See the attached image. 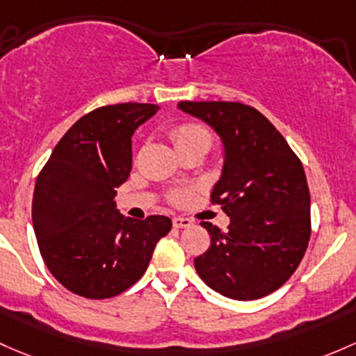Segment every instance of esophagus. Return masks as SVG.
Masks as SVG:
<instances>
[{
  "instance_id": "esophagus-1",
  "label": "esophagus",
  "mask_w": 356,
  "mask_h": 356,
  "mask_svg": "<svg viewBox=\"0 0 356 356\" xmlns=\"http://www.w3.org/2000/svg\"><path fill=\"white\" fill-rule=\"evenodd\" d=\"M172 225L175 228H189L193 225V220L184 218V216H174V218H172Z\"/></svg>"
}]
</instances>
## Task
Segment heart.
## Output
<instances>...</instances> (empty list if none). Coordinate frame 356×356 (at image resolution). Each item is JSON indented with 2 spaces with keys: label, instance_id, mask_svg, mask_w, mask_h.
<instances>
[{
  "label": "heart",
  "instance_id": "obj_1",
  "mask_svg": "<svg viewBox=\"0 0 356 356\" xmlns=\"http://www.w3.org/2000/svg\"><path fill=\"white\" fill-rule=\"evenodd\" d=\"M194 136H208L207 129L201 128L200 124H182L179 126V128H175L172 131V140H174L175 145L182 143V141L189 140V138H194ZM189 191L188 189H181V191H175V193H172L170 200L174 201V203H182V201H186L189 197Z\"/></svg>",
  "mask_w": 356,
  "mask_h": 356
}]
</instances>
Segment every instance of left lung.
I'll list each match as a JSON object with an SVG mask.
<instances>
[{"instance_id": "8db88e82", "label": "left lung", "mask_w": 356, "mask_h": 356, "mask_svg": "<svg viewBox=\"0 0 356 356\" xmlns=\"http://www.w3.org/2000/svg\"><path fill=\"white\" fill-rule=\"evenodd\" d=\"M222 138L225 163L211 203L230 216L227 232L203 222L211 244L194 259L209 288L256 300L285 285L310 238V193L300 159L278 129L241 102H179Z\"/></svg>"}]
</instances>
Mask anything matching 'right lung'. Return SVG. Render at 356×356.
<instances>
[{"label": "right lung", "instance_id": "right-lung-1", "mask_svg": "<svg viewBox=\"0 0 356 356\" xmlns=\"http://www.w3.org/2000/svg\"><path fill=\"white\" fill-rule=\"evenodd\" d=\"M155 104L104 106L78 119L37 177L32 222L40 256L63 286L85 298H111L147 271L167 216L126 218L115 188L128 181L131 136Z\"/></svg>", "mask_w": 356, "mask_h": 356}]
</instances>
